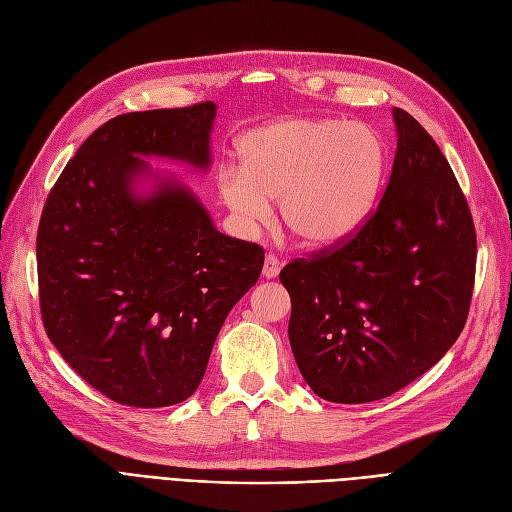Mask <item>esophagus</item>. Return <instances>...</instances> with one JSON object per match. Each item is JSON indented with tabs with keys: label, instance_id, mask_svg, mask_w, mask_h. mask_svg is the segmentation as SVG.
<instances>
[{
	"label": "esophagus",
	"instance_id": "1",
	"mask_svg": "<svg viewBox=\"0 0 512 512\" xmlns=\"http://www.w3.org/2000/svg\"><path fill=\"white\" fill-rule=\"evenodd\" d=\"M279 269H281V262H279V258L275 256V254H267L264 256V267H262V277H267V279H275L277 275H279Z\"/></svg>",
	"mask_w": 512,
	"mask_h": 512
}]
</instances>
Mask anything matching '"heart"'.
Here are the masks:
<instances>
[{"mask_svg":"<svg viewBox=\"0 0 512 512\" xmlns=\"http://www.w3.org/2000/svg\"><path fill=\"white\" fill-rule=\"evenodd\" d=\"M241 167L220 173V195L241 231L279 218L305 248L326 250L354 237L379 201L387 152L362 122L281 118L241 137Z\"/></svg>","mask_w":512,"mask_h":512,"instance_id":"1","label":"heart"}]
</instances>
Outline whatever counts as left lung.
Wrapping results in <instances>:
<instances>
[{
  "instance_id": "1",
  "label": "left lung",
  "mask_w": 512,
  "mask_h": 512,
  "mask_svg": "<svg viewBox=\"0 0 512 512\" xmlns=\"http://www.w3.org/2000/svg\"><path fill=\"white\" fill-rule=\"evenodd\" d=\"M398 148L383 197L347 241L279 273L298 370L330 402L402 390L460 337L477 269L464 192L430 133L394 108Z\"/></svg>"
}]
</instances>
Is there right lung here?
<instances>
[{
    "label": "right lung",
    "mask_w": 512,
    "mask_h": 512,
    "mask_svg": "<svg viewBox=\"0 0 512 512\" xmlns=\"http://www.w3.org/2000/svg\"><path fill=\"white\" fill-rule=\"evenodd\" d=\"M216 103L120 114L78 148L38 228L40 311L76 373L137 409L195 394L228 311L260 277L264 250L216 231L173 178L150 195L143 156L209 167Z\"/></svg>",
    "instance_id": "1"
}]
</instances>
